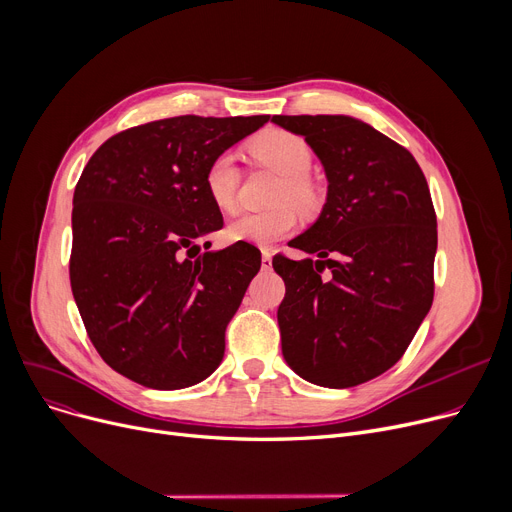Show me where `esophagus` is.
Listing matches in <instances>:
<instances>
[{"label":"esophagus","instance_id":"esophagus-1","mask_svg":"<svg viewBox=\"0 0 512 512\" xmlns=\"http://www.w3.org/2000/svg\"><path fill=\"white\" fill-rule=\"evenodd\" d=\"M261 265H263V270H270V267H272V253L270 251L261 253Z\"/></svg>","mask_w":512,"mask_h":512}]
</instances>
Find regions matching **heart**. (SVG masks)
I'll return each mask as SVG.
<instances>
[{"label": "heart", "instance_id": "obj_1", "mask_svg": "<svg viewBox=\"0 0 512 512\" xmlns=\"http://www.w3.org/2000/svg\"><path fill=\"white\" fill-rule=\"evenodd\" d=\"M249 151L263 166L282 176L274 195V203L280 205L265 211L236 215L228 224V238L234 242H251L257 247H267L297 228L299 215L297 209L289 205L290 202L303 211H311L319 201V188L309 176L313 149L301 134L282 128H267L249 143ZM203 184L215 207L232 211L238 201L240 184L234 153L224 151L215 155L205 170Z\"/></svg>", "mask_w": 512, "mask_h": 512}]
</instances>
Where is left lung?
I'll list each match as a JSON object with an SVG mask.
<instances>
[{
	"label": "left lung",
	"mask_w": 512,
	"mask_h": 512,
	"mask_svg": "<svg viewBox=\"0 0 512 512\" xmlns=\"http://www.w3.org/2000/svg\"><path fill=\"white\" fill-rule=\"evenodd\" d=\"M301 134L328 178L311 228L292 240L317 259L274 257L286 284L282 355L303 380L351 388L388 371L434 301L436 211L415 157L351 116H274ZM328 266L331 274L321 277Z\"/></svg>",
	"instance_id": "obj_1"
}]
</instances>
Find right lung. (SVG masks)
<instances>
[{
    "mask_svg": "<svg viewBox=\"0 0 512 512\" xmlns=\"http://www.w3.org/2000/svg\"><path fill=\"white\" fill-rule=\"evenodd\" d=\"M270 116H178L128 128L89 159L74 188L70 284L101 359L155 390L203 382L261 267L249 242L201 253L224 226L209 161ZM209 249L211 242H205Z\"/></svg>",
    "mask_w": 512,
    "mask_h": 512,
    "instance_id": "right-lung-1",
    "label": "right lung"
}]
</instances>
